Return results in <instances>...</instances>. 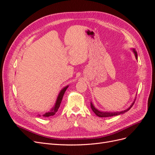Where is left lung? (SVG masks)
<instances>
[{"instance_id": "obj_1", "label": "left lung", "mask_w": 155, "mask_h": 155, "mask_svg": "<svg viewBox=\"0 0 155 155\" xmlns=\"http://www.w3.org/2000/svg\"><path fill=\"white\" fill-rule=\"evenodd\" d=\"M133 52L135 54V57H136V59H138V55H137V51H136L135 49H133ZM134 104V101L132 105H130V107L129 108H128L127 109H126L125 110H123V111H121V112H101V111H99L98 110H97L96 108L94 107V105H92V103H91V109L92 110V111L94 112V113L99 117H101V118H106V117H110V116H117V115H120L121 114H124L125 113V112H126L127 111H128L131 107H132L133 106Z\"/></svg>"}]
</instances>
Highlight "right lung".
<instances>
[{
    "instance_id": "1",
    "label": "right lung",
    "mask_w": 155,
    "mask_h": 155,
    "mask_svg": "<svg viewBox=\"0 0 155 155\" xmlns=\"http://www.w3.org/2000/svg\"><path fill=\"white\" fill-rule=\"evenodd\" d=\"M68 87V86H67L66 87L63 88L62 90L61 91L59 94V96L58 97L57 101H56V103H55V105L54 107L52 109H51V111H50L48 112H46L45 114L43 115V116H45V117H49V116H54L56 113V112H57V111L58 110V109L59 108V106L61 105V101H62L64 94L65 91H66V90H67Z\"/></svg>"
}]
</instances>
